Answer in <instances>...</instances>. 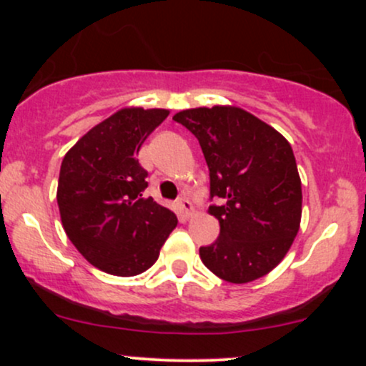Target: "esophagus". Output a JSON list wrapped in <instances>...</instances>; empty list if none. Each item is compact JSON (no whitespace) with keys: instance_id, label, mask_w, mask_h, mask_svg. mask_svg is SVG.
Returning a JSON list of instances; mask_svg holds the SVG:
<instances>
[{"instance_id":"obj_1","label":"esophagus","mask_w":366,"mask_h":366,"mask_svg":"<svg viewBox=\"0 0 366 366\" xmlns=\"http://www.w3.org/2000/svg\"><path fill=\"white\" fill-rule=\"evenodd\" d=\"M177 209H179V213L182 217H186V218L191 217L192 203L187 199V197H180V199L177 201Z\"/></svg>"}]
</instances>
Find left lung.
I'll use <instances>...</instances> for the list:
<instances>
[{"instance_id":"obj_1","label":"left lung","mask_w":366,"mask_h":366,"mask_svg":"<svg viewBox=\"0 0 366 366\" xmlns=\"http://www.w3.org/2000/svg\"><path fill=\"white\" fill-rule=\"evenodd\" d=\"M199 141L209 170L208 208L220 236L199 247L217 277L246 284L282 262L301 222V179L287 139L237 107L192 108L174 115Z\"/></svg>"}]
</instances>
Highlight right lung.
<instances>
[{
  "mask_svg": "<svg viewBox=\"0 0 366 366\" xmlns=\"http://www.w3.org/2000/svg\"><path fill=\"white\" fill-rule=\"evenodd\" d=\"M169 110L124 108L70 148L61 162L56 201L63 229L91 264L134 277L158 259L177 217L144 197L146 172L137 153Z\"/></svg>",
  "mask_w": 366,
  "mask_h": 366,
  "instance_id": "obj_1",
  "label": "right lung"
}]
</instances>
